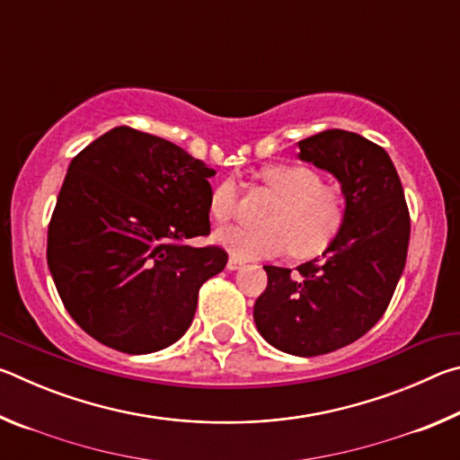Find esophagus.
<instances>
[{
  "label": "esophagus",
  "mask_w": 460,
  "mask_h": 460,
  "mask_svg": "<svg viewBox=\"0 0 460 460\" xmlns=\"http://www.w3.org/2000/svg\"><path fill=\"white\" fill-rule=\"evenodd\" d=\"M241 266H243V261H241V260H237V258H233V255H231V258H229V261H227V270H231V271H235V270H239Z\"/></svg>",
  "instance_id": "esophagus-1"
}]
</instances>
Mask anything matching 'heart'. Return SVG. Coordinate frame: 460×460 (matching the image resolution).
<instances>
[{
  "label": "heart",
  "mask_w": 460,
  "mask_h": 460,
  "mask_svg": "<svg viewBox=\"0 0 460 460\" xmlns=\"http://www.w3.org/2000/svg\"><path fill=\"white\" fill-rule=\"evenodd\" d=\"M260 181L278 194L263 227H225L215 233L221 243L239 260H258L282 255L288 249L296 258H313L337 235L345 219L341 192L321 182L313 168L302 164H268ZM208 211L219 223H227L237 211V184L225 178L215 186Z\"/></svg>",
  "instance_id": "b5f03b06"
}]
</instances>
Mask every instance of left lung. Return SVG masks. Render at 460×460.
<instances>
[{
    "mask_svg": "<svg viewBox=\"0 0 460 460\" xmlns=\"http://www.w3.org/2000/svg\"><path fill=\"white\" fill-rule=\"evenodd\" d=\"M298 147L302 162L339 181L345 219L323 260L298 271L263 266L268 288L253 321L271 347L316 357L351 345L384 316L406 266L410 213L392 158L367 137L326 129Z\"/></svg>",
    "mask_w": 460,
    "mask_h": 460,
    "instance_id": "8db88e82",
    "label": "left lung"
}]
</instances>
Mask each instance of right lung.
Masks as SVG:
<instances>
[{
	"label": "right lung",
	"instance_id": "obj_1",
	"mask_svg": "<svg viewBox=\"0 0 460 460\" xmlns=\"http://www.w3.org/2000/svg\"><path fill=\"white\" fill-rule=\"evenodd\" d=\"M215 170L164 137L119 126L73 158L49 225L46 260L81 329L146 355L189 331L199 290L227 266L211 233Z\"/></svg>",
	"mask_w": 460,
	"mask_h": 460
}]
</instances>
